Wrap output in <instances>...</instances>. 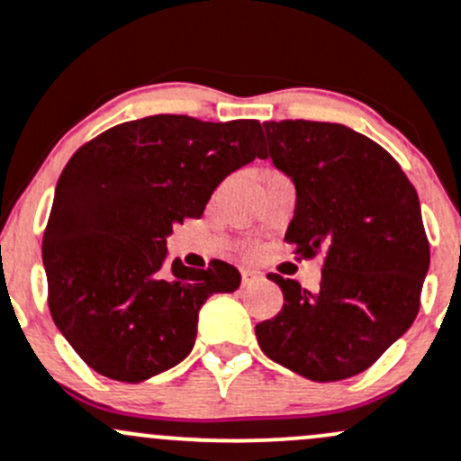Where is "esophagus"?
<instances>
[{"mask_svg":"<svg viewBox=\"0 0 461 461\" xmlns=\"http://www.w3.org/2000/svg\"><path fill=\"white\" fill-rule=\"evenodd\" d=\"M240 276H243V287H247V285H251V283H256V280L263 278V274H260V271H256V269H243V271H240Z\"/></svg>","mask_w":461,"mask_h":461,"instance_id":"obj_1","label":"esophagus"}]
</instances>
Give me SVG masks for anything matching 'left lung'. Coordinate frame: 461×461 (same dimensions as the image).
<instances>
[{"label": "left lung", "mask_w": 461, "mask_h": 461, "mask_svg": "<svg viewBox=\"0 0 461 461\" xmlns=\"http://www.w3.org/2000/svg\"><path fill=\"white\" fill-rule=\"evenodd\" d=\"M274 166L295 187L285 240L324 251L316 294L269 274L283 289L278 316L256 324L263 353L313 382L366 371L420 312L430 249L415 187L397 161L340 123H263Z\"/></svg>", "instance_id": "left-lung-1"}]
</instances>
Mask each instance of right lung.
<instances>
[{
	"mask_svg": "<svg viewBox=\"0 0 461 461\" xmlns=\"http://www.w3.org/2000/svg\"><path fill=\"white\" fill-rule=\"evenodd\" d=\"M256 157L263 123L185 114L114 125L72 154L41 254L52 320L90 369L134 384L190 356L203 303L236 292L240 274L167 263V236Z\"/></svg>",
	"mask_w": 461,
	"mask_h": 461,
	"instance_id": "add662e5",
	"label": "right lung"
}]
</instances>
